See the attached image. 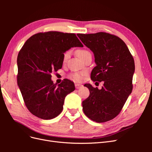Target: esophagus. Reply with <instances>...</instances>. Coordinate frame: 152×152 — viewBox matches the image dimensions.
Masks as SVG:
<instances>
[{
    "instance_id": "34e87169",
    "label": "esophagus",
    "mask_w": 152,
    "mask_h": 152,
    "mask_svg": "<svg viewBox=\"0 0 152 152\" xmlns=\"http://www.w3.org/2000/svg\"><path fill=\"white\" fill-rule=\"evenodd\" d=\"M75 88L76 89H79V88H80V87H82L83 86H82V84H75Z\"/></svg>"
}]
</instances>
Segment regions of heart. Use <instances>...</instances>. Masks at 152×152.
Returning <instances> with one entry per match:
<instances>
[{
    "label": "heart",
    "instance_id": "heart-1",
    "mask_svg": "<svg viewBox=\"0 0 152 152\" xmlns=\"http://www.w3.org/2000/svg\"><path fill=\"white\" fill-rule=\"evenodd\" d=\"M91 54L88 50H85V49H81L79 50V51H78V56L80 58H81L82 59L84 58L87 55H88ZM70 54H71V52L70 51H67L65 53L63 56V61L64 62H66L68 58H70ZM84 75V73H75V74H73L71 76L72 79L73 80H74L75 81H80L82 79V77Z\"/></svg>",
    "mask_w": 152,
    "mask_h": 152
}]
</instances>
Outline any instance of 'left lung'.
<instances>
[{"label":"left lung","instance_id":"1","mask_svg":"<svg viewBox=\"0 0 152 152\" xmlns=\"http://www.w3.org/2000/svg\"><path fill=\"white\" fill-rule=\"evenodd\" d=\"M77 36L94 54L96 66L91 72V79L104 82L102 89L84 85L90 94L82 102L83 111L96 122L110 121L120 113L132 92L134 59L125 42L115 35L98 32Z\"/></svg>","mask_w":152,"mask_h":152}]
</instances>
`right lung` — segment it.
I'll return each mask as SVG.
<instances>
[{
	"mask_svg": "<svg viewBox=\"0 0 152 152\" xmlns=\"http://www.w3.org/2000/svg\"><path fill=\"white\" fill-rule=\"evenodd\" d=\"M74 47H83L75 34L48 31L32 35L19 52L18 86L26 107L35 116L44 120L57 117L66 95L75 90L71 80L57 86L50 75L61 68L64 53Z\"/></svg>",
	"mask_w": 152,
	"mask_h": 152,
	"instance_id": "obj_1",
	"label": "right lung"
}]
</instances>
